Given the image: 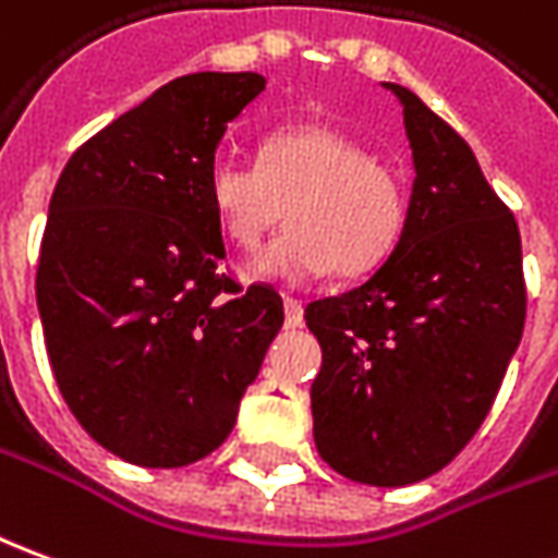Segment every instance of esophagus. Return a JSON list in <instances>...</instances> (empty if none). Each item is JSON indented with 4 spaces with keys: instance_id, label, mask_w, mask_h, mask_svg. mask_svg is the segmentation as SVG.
Segmentation results:
<instances>
[{
    "instance_id": "obj_1",
    "label": "esophagus",
    "mask_w": 558,
    "mask_h": 558,
    "mask_svg": "<svg viewBox=\"0 0 558 558\" xmlns=\"http://www.w3.org/2000/svg\"><path fill=\"white\" fill-rule=\"evenodd\" d=\"M283 317H287V329H299L305 323V311H302V302L292 299V295H283Z\"/></svg>"
}]
</instances>
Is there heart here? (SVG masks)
Returning a JSON list of instances; mask_svg holds the SVG:
<instances>
[{
	"label": "heart",
	"mask_w": 558,
	"mask_h": 558,
	"mask_svg": "<svg viewBox=\"0 0 558 558\" xmlns=\"http://www.w3.org/2000/svg\"><path fill=\"white\" fill-rule=\"evenodd\" d=\"M208 202L229 244L253 251L283 217L290 229L251 259L259 280L302 283L335 268L356 278L396 247L404 190L396 171L332 126H290L268 135L259 166L217 159Z\"/></svg>",
	"instance_id": "1"
}]
</instances>
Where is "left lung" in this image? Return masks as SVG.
Returning <instances> with one entry per match:
<instances>
[{
	"instance_id": "left-lung-1",
	"label": "left lung",
	"mask_w": 558,
	"mask_h": 558,
	"mask_svg": "<svg viewBox=\"0 0 558 558\" xmlns=\"http://www.w3.org/2000/svg\"><path fill=\"white\" fill-rule=\"evenodd\" d=\"M401 105L414 184L396 247L356 290L305 307L323 347L314 444L338 474L408 486L481 428L525 323L523 244L462 135L411 89Z\"/></svg>"
}]
</instances>
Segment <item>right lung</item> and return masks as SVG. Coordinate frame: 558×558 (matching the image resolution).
<instances>
[{
    "label": "right lung",
    "instance_id": "add662e5",
    "mask_svg": "<svg viewBox=\"0 0 558 558\" xmlns=\"http://www.w3.org/2000/svg\"><path fill=\"white\" fill-rule=\"evenodd\" d=\"M256 72L169 81L96 132L50 196L35 299L62 399L105 450L184 469L235 426L283 326L271 287L226 278L208 171Z\"/></svg>",
    "mask_w": 558,
    "mask_h": 558
}]
</instances>
